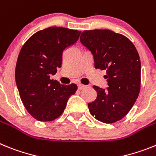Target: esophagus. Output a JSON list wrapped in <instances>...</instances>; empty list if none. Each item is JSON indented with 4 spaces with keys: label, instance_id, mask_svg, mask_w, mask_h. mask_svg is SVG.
Returning <instances> with one entry per match:
<instances>
[{
    "label": "esophagus",
    "instance_id": "1",
    "mask_svg": "<svg viewBox=\"0 0 156 156\" xmlns=\"http://www.w3.org/2000/svg\"><path fill=\"white\" fill-rule=\"evenodd\" d=\"M78 89H84V88H86V86L82 85V84H78Z\"/></svg>",
    "mask_w": 156,
    "mask_h": 156
}]
</instances>
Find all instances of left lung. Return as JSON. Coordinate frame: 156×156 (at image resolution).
<instances>
[{"instance_id": "obj_1", "label": "left lung", "mask_w": 156, "mask_h": 156, "mask_svg": "<svg viewBox=\"0 0 156 156\" xmlns=\"http://www.w3.org/2000/svg\"><path fill=\"white\" fill-rule=\"evenodd\" d=\"M80 41L93 54L95 68L107 72L108 87L93 86L97 96L88 104L89 112L104 123L121 120L133 106L140 89L141 65L134 44L110 30H85Z\"/></svg>"}]
</instances>
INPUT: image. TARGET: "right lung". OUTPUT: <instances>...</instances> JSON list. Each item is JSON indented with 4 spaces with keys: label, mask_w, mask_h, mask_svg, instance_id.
<instances>
[{
    "label": "right lung",
    "mask_w": 156,
    "mask_h": 156,
    "mask_svg": "<svg viewBox=\"0 0 156 156\" xmlns=\"http://www.w3.org/2000/svg\"><path fill=\"white\" fill-rule=\"evenodd\" d=\"M81 31L52 27L37 31L23 45L16 63V86L27 111L41 122L61 115L75 84L61 85L51 75L61 67L63 52L78 40Z\"/></svg>",
    "instance_id": "obj_1"
}]
</instances>
